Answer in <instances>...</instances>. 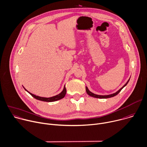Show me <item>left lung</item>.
<instances>
[{"instance_id":"left-lung-1","label":"left lung","mask_w":147,"mask_h":147,"mask_svg":"<svg viewBox=\"0 0 147 147\" xmlns=\"http://www.w3.org/2000/svg\"><path fill=\"white\" fill-rule=\"evenodd\" d=\"M129 80H130V79L128 80V81L126 82V83L122 87H121V89L118 90V91H117L116 93H113V94H109V95H105V96H102V95H97V94H94V93H93L92 92H91L89 89H88V88H87V86H86V92H87V94L88 95H89L90 96H92V97H95V98H111V97H114V96H116L117 94H118L121 90H122V89H123V88L124 87H125L126 85H127V84L128 83V82H129Z\"/></svg>"}]
</instances>
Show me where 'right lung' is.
<instances>
[{
    "label": "right lung",
    "mask_w": 147,
    "mask_h": 147,
    "mask_svg": "<svg viewBox=\"0 0 147 147\" xmlns=\"http://www.w3.org/2000/svg\"><path fill=\"white\" fill-rule=\"evenodd\" d=\"M24 89L28 92L29 93V94H30L33 97H34L35 98L38 100H40V101H46V102H53V101H57V100H61L62 98H63L65 94H66V92H67V90H66V88H65V86H64V89L60 93L58 94L55 96H53V97H49V98H46V97H39V96H36L35 94H32L31 93L29 92L28 91H27L25 88Z\"/></svg>",
    "instance_id": "right-lung-1"
}]
</instances>
